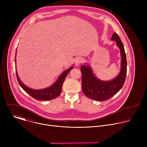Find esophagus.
<instances>
[{"mask_svg":"<svg viewBox=\"0 0 147 147\" xmlns=\"http://www.w3.org/2000/svg\"><path fill=\"white\" fill-rule=\"evenodd\" d=\"M82 62V59L81 57H77V58L76 59L75 61H74L75 65H76V66H78Z\"/></svg>","mask_w":147,"mask_h":147,"instance_id":"1","label":"esophagus"}]
</instances>
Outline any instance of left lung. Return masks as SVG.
Masks as SVG:
<instances>
[{
    "mask_svg": "<svg viewBox=\"0 0 147 147\" xmlns=\"http://www.w3.org/2000/svg\"><path fill=\"white\" fill-rule=\"evenodd\" d=\"M116 41L120 49L121 69L119 74L110 81H103L98 78L89 65L81 66L82 73V90L88 98L98 100H106L116 94L122 88L127 74V60L123 44L119 35L114 32L111 38Z\"/></svg>",
    "mask_w": 147,
    "mask_h": 147,
    "instance_id": "obj_1",
    "label": "left lung"
}]
</instances>
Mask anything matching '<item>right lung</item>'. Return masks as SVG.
Listing matches in <instances>:
<instances>
[{"mask_svg":"<svg viewBox=\"0 0 147 147\" xmlns=\"http://www.w3.org/2000/svg\"><path fill=\"white\" fill-rule=\"evenodd\" d=\"M15 63L16 65V56H15ZM73 69V67L72 66L69 69L66 70L65 71L63 72L60 75L57 80L54 82V84H53L51 86L44 89H42V90H34V89L30 88L27 87L26 86H25L20 80V78L18 77V76L17 74V70H16V72L17 81L19 83L20 86L22 87V88L27 94H28L34 98L39 100H49L57 97L60 94L63 83L69 71Z\"/></svg>","mask_w":147,"mask_h":147,"instance_id":"right-lung-1","label":"right lung"}]
</instances>
